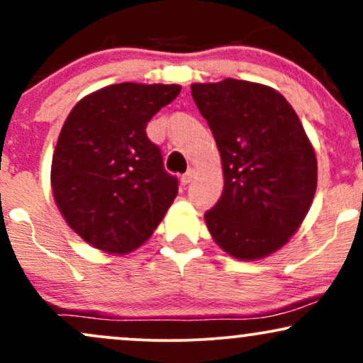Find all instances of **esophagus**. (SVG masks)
I'll list each match as a JSON object with an SVG mask.
<instances>
[{
    "mask_svg": "<svg viewBox=\"0 0 363 363\" xmlns=\"http://www.w3.org/2000/svg\"><path fill=\"white\" fill-rule=\"evenodd\" d=\"M194 174H196V172H194V169H189V170H187V172L184 174V176L181 177V182H182V184H184V186H186V184H189V182L193 181V179H194Z\"/></svg>",
    "mask_w": 363,
    "mask_h": 363,
    "instance_id": "esophagus-1",
    "label": "esophagus"
}]
</instances>
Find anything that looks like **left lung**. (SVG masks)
I'll return each mask as SVG.
<instances>
[{"label":"left lung","instance_id":"8db88e82","mask_svg":"<svg viewBox=\"0 0 363 363\" xmlns=\"http://www.w3.org/2000/svg\"><path fill=\"white\" fill-rule=\"evenodd\" d=\"M213 133L223 193L205 213L211 237L242 261L269 256L298 230L318 187V160L297 112L280 91L225 78L193 83Z\"/></svg>","mask_w":363,"mask_h":363}]
</instances>
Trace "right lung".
<instances>
[{
  "label": "right lung",
  "mask_w": 363,
  "mask_h": 363,
  "mask_svg": "<svg viewBox=\"0 0 363 363\" xmlns=\"http://www.w3.org/2000/svg\"><path fill=\"white\" fill-rule=\"evenodd\" d=\"M181 85L116 83L83 97L62 124L51 165L54 201L85 242L107 254L133 252L177 196L148 121Z\"/></svg>",
  "instance_id": "right-lung-1"
}]
</instances>
